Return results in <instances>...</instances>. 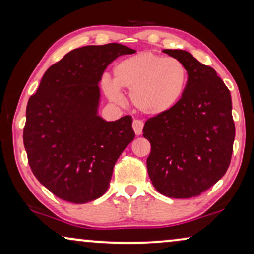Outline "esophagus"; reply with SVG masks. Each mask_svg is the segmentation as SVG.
<instances>
[{
	"label": "esophagus",
	"mask_w": 254,
	"mask_h": 254,
	"mask_svg": "<svg viewBox=\"0 0 254 254\" xmlns=\"http://www.w3.org/2000/svg\"><path fill=\"white\" fill-rule=\"evenodd\" d=\"M133 129L136 135L142 134V129H143V121L141 120H134L133 121Z\"/></svg>",
	"instance_id": "1"
}]
</instances>
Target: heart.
I'll return each mask as SVG.
<instances>
[{"label": "heart", "mask_w": 254, "mask_h": 254, "mask_svg": "<svg viewBox=\"0 0 254 254\" xmlns=\"http://www.w3.org/2000/svg\"><path fill=\"white\" fill-rule=\"evenodd\" d=\"M187 77L182 61L142 52L118 62L113 68V81L105 76L102 86L114 103L123 102L120 90L130 91V102L138 112L157 117L168 113L179 103Z\"/></svg>", "instance_id": "b5f03b06"}]
</instances>
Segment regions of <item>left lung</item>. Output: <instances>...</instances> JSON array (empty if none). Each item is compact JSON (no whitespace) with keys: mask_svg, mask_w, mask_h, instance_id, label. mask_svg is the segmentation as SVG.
Returning a JSON list of instances; mask_svg holds the SVG:
<instances>
[{"mask_svg":"<svg viewBox=\"0 0 254 254\" xmlns=\"http://www.w3.org/2000/svg\"><path fill=\"white\" fill-rule=\"evenodd\" d=\"M185 65L187 85L168 113L145 121L150 142L147 169L152 185L173 199L197 196L230 165L235 140L230 91L216 71L183 50H164Z\"/></svg>","mask_w":254,"mask_h":254,"instance_id":"left-lung-1","label":"left lung"}]
</instances>
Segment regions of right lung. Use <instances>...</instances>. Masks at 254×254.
Instances as JSON below:
<instances>
[{"instance_id":"right-lung-1","label":"right lung","mask_w":254,"mask_h":254,"mask_svg":"<svg viewBox=\"0 0 254 254\" xmlns=\"http://www.w3.org/2000/svg\"><path fill=\"white\" fill-rule=\"evenodd\" d=\"M133 53L116 43L76 48L47 69L30 97L23 130L30 168L62 200L85 203L102 196L114 164L134 140L130 116L116 121L98 116L104 70Z\"/></svg>"}]
</instances>
